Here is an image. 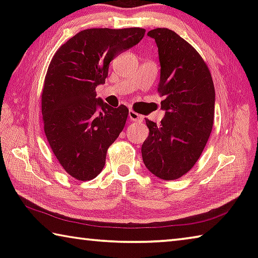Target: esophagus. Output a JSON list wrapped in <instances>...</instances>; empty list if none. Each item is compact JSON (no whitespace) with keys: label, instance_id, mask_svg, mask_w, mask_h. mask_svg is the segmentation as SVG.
Segmentation results:
<instances>
[{"label":"esophagus","instance_id":"1","mask_svg":"<svg viewBox=\"0 0 258 258\" xmlns=\"http://www.w3.org/2000/svg\"><path fill=\"white\" fill-rule=\"evenodd\" d=\"M128 117L131 121H142V116L133 110L128 111Z\"/></svg>","mask_w":258,"mask_h":258}]
</instances>
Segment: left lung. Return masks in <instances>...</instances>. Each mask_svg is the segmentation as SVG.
<instances>
[{
    "label": "left lung",
    "mask_w": 258,
    "mask_h": 258,
    "mask_svg": "<svg viewBox=\"0 0 258 258\" xmlns=\"http://www.w3.org/2000/svg\"><path fill=\"white\" fill-rule=\"evenodd\" d=\"M148 36L158 46L165 117L160 125L146 119L142 159L154 175L171 181L189 172L203 154L213 128L215 90L206 62L175 32L156 28Z\"/></svg>",
    "instance_id": "obj_1"
}]
</instances>
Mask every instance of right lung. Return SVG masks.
I'll return each instance as SVG.
<instances>
[{"label":"right lung","instance_id":"right-lung-1","mask_svg":"<svg viewBox=\"0 0 258 258\" xmlns=\"http://www.w3.org/2000/svg\"><path fill=\"white\" fill-rule=\"evenodd\" d=\"M145 33L139 27L82 30L51 60L42 92L44 132L60 165L78 181L101 173L108 148L128 115L124 104L112 108L98 99L95 87L106 82L110 61L137 45Z\"/></svg>","mask_w":258,"mask_h":258}]
</instances>
